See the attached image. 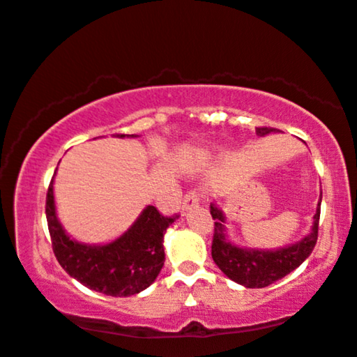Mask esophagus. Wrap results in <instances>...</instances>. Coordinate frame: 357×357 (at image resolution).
<instances>
[{
	"mask_svg": "<svg viewBox=\"0 0 357 357\" xmlns=\"http://www.w3.org/2000/svg\"><path fill=\"white\" fill-rule=\"evenodd\" d=\"M199 201H201V199H199V194L196 191H189L183 199V213L196 208L199 206Z\"/></svg>",
	"mask_w": 357,
	"mask_h": 357,
	"instance_id": "34e87169",
	"label": "esophagus"
}]
</instances>
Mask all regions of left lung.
Returning <instances> with one entry per match:
<instances>
[{
  "mask_svg": "<svg viewBox=\"0 0 357 357\" xmlns=\"http://www.w3.org/2000/svg\"><path fill=\"white\" fill-rule=\"evenodd\" d=\"M278 129L273 127H258L256 135L264 137L278 134ZM320 202L313 215V225L310 234L303 236L301 241L287 245L284 248L259 250L243 248V246L231 243L227 236V217L217 204H211V215L215 220L212 240V258L228 279L248 289H261L269 286L284 275L297 269L315 248L318 238V220H320Z\"/></svg>",
  "mask_w": 357,
  "mask_h": 357,
  "instance_id": "8db88e82",
  "label": "left lung"
}]
</instances>
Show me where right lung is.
I'll return each instance as SVG.
<instances>
[{"label": "right lung", "instance_id": "obj_1", "mask_svg": "<svg viewBox=\"0 0 357 357\" xmlns=\"http://www.w3.org/2000/svg\"><path fill=\"white\" fill-rule=\"evenodd\" d=\"M114 137L134 139L139 135ZM45 215L52 248L61 268L83 286L112 297L134 296L155 282L165 264V231L176 220L146 206L116 240L104 245L82 243L66 234L56 217L54 179L47 191Z\"/></svg>", "mask_w": 357, "mask_h": 357}]
</instances>
